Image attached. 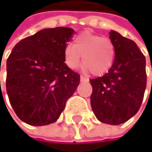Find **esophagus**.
<instances>
[{
	"label": "esophagus",
	"mask_w": 152,
	"mask_h": 152,
	"mask_svg": "<svg viewBox=\"0 0 152 152\" xmlns=\"http://www.w3.org/2000/svg\"><path fill=\"white\" fill-rule=\"evenodd\" d=\"M80 80H81L82 82H86V81H87L88 79H87L86 77H84V75H81V77H80Z\"/></svg>",
	"instance_id": "obj_1"
}]
</instances>
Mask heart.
<instances>
[{
  "label": "heart",
  "mask_w": 152,
  "mask_h": 152,
  "mask_svg": "<svg viewBox=\"0 0 152 152\" xmlns=\"http://www.w3.org/2000/svg\"><path fill=\"white\" fill-rule=\"evenodd\" d=\"M66 65L75 69L82 65L94 75H101L112 66L115 47L111 40L90 32H83L74 40L73 45H66L64 50Z\"/></svg>",
  "instance_id": "b5f03b06"
}]
</instances>
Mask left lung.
I'll use <instances>...</instances> for the list:
<instances>
[{
  "instance_id": "left-lung-1",
  "label": "left lung",
  "mask_w": 152,
  "mask_h": 152,
  "mask_svg": "<svg viewBox=\"0 0 152 152\" xmlns=\"http://www.w3.org/2000/svg\"><path fill=\"white\" fill-rule=\"evenodd\" d=\"M115 60L103 77L90 79V103L99 121L118 125L135 115L141 106L147 85L146 59L132 40L115 31L109 33Z\"/></svg>"
}]
</instances>
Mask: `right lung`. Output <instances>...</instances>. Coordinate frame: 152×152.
Here are the masks:
<instances>
[{
    "label": "right lung",
    "instance_id": "right-lung-1",
    "mask_svg": "<svg viewBox=\"0 0 152 152\" xmlns=\"http://www.w3.org/2000/svg\"><path fill=\"white\" fill-rule=\"evenodd\" d=\"M74 33L66 27L44 29L21 40L10 54L6 91L15 114L25 123L56 122L79 85V74L66 65L64 56Z\"/></svg>",
    "mask_w": 152,
    "mask_h": 152
}]
</instances>
